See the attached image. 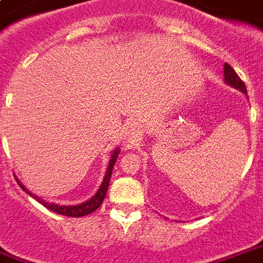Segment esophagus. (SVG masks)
I'll return each instance as SVG.
<instances>
[{"label":"esophagus","mask_w":263,"mask_h":263,"mask_svg":"<svg viewBox=\"0 0 263 263\" xmlns=\"http://www.w3.org/2000/svg\"><path fill=\"white\" fill-rule=\"evenodd\" d=\"M130 132H133V130H130Z\"/></svg>","instance_id":"1"}]
</instances>
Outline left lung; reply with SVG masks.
<instances>
[{"mask_svg": "<svg viewBox=\"0 0 263 263\" xmlns=\"http://www.w3.org/2000/svg\"><path fill=\"white\" fill-rule=\"evenodd\" d=\"M224 80H226V82H227L229 85L237 88L239 91H242L244 93H247V87H245L244 81L239 78L238 74L234 71V68L230 66L229 63L224 64Z\"/></svg>", "mask_w": 263, "mask_h": 263, "instance_id": "8db88e82", "label": "left lung"}]
</instances>
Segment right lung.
Wrapping results in <instances>:
<instances>
[{
  "instance_id": "add662e5",
  "label": "right lung",
  "mask_w": 263,
  "mask_h": 263,
  "mask_svg": "<svg viewBox=\"0 0 263 263\" xmlns=\"http://www.w3.org/2000/svg\"><path fill=\"white\" fill-rule=\"evenodd\" d=\"M119 155V150H115V153L112 154V158L109 161V165L108 170H106V174H105V178H103V182L101 187H99V191L97 192V195L89 199L88 202L81 203V204H77V206H59V204H53V203H47L43 202V200H40L39 197L33 196L32 193L28 191V189H25L22 186V183L16 179V182L19 183V186L24 189L25 192H28L30 196H33L36 200L39 203H42L45 208H47L51 212L57 213V214H63V216H68V217H81V216H87V214H91L97 210L101 204H102L103 199H105V195L108 192V186H109V182H110V175H112V170L113 165H115V162H116V158H118Z\"/></svg>"
}]
</instances>
